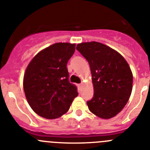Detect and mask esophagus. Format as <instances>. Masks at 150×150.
<instances>
[{
	"mask_svg": "<svg viewBox=\"0 0 150 150\" xmlns=\"http://www.w3.org/2000/svg\"><path fill=\"white\" fill-rule=\"evenodd\" d=\"M83 83H80V84L79 85V88H82V87H83Z\"/></svg>",
	"mask_w": 150,
	"mask_h": 150,
	"instance_id": "1",
	"label": "esophagus"
}]
</instances>
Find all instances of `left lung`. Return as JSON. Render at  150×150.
<instances>
[{
	"label": "left lung",
	"mask_w": 150,
	"mask_h": 150,
	"mask_svg": "<svg viewBox=\"0 0 150 150\" xmlns=\"http://www.w3.org/2000/svg\"><path fill=\"white\" fill-rule=\"evenodd\" d=\"M76 50L88 61L94 95L88 109L102 119H110L124 108L132 91L133 75L128 62L116 50L98 42L79 43Z\"/></svg>",
	"instance_id": "obj_1"
}]
</instances>
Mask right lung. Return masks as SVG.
Here are the masks:
<instances>
[{
    "label": "right lung",
    "mask_w": 150,
    "mask_h": 150,
    "mask_svg": "<svg viewBox=\"0 0 150 150\" xmlns=\"http://www.w3.org/2000/svg\"><path fill=\"white\" fill-rule=\"evenodd\" d=\"M76 44L57 43L38 52L24 75L23 88L31 109L46 119L66 113L78 95L77 88L69 81L67 64Z\"/></svg>",
    "instance_id": "add662e5"
}]
</instances>
